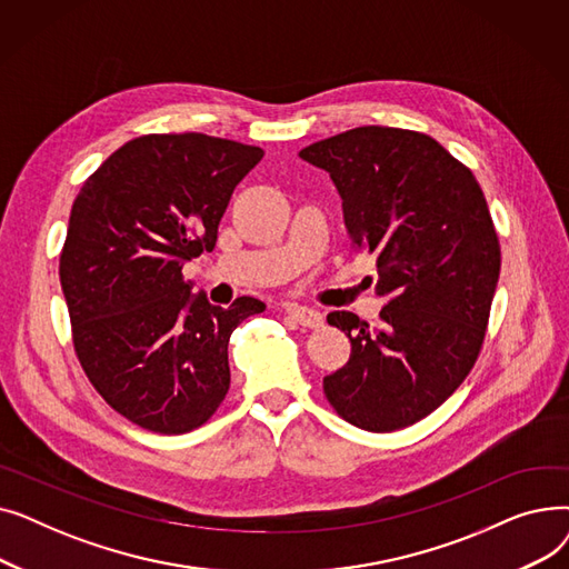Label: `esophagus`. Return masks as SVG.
<instances>
[{
  "label": "esophagus",
  "instance_id": "34e87169",
  "mask_svg": "<svg viewBox=\"0 0 569 569\" xmlns=\"http://www.w3.org/2000/svg\"><path fill=\"white\" fill-rule=\"evenodd\" d=\"M286 313L295 320L300 322L302 327H320L322 325V316L320 311L311 309V307H302V305H288Z\"/></svg>",
  "mask_w": 569,
  "mask_h": 569
}]
</instances>
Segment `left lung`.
<instances>
[{
    "mask_svg": "<svg viewBox=\"0 0 569 569\" xmlns=\"http://www.w3.org/2000/svg\"><path fill=\"white\" fill-rule=\"evenodd\" d=\"M343 200L355 251L376 258L378 327L350 311L327 322L350 360L322 378L352 427L397 431L433 412L480 355L500 274V244L475 174L431 136L357 127L305 147Z\"/></svg>",
    "mask_w": 569,
    "mask_h": 569,
    "instance_id": "8db88e82",
    "label": "left lung"
}]
</instances>
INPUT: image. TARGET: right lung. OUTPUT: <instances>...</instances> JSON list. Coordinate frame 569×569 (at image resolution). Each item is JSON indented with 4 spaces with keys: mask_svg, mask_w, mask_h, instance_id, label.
<instances>
[{
    "mask_svg": "<svg viewBox=\"0 0 569 569\" xmlns=\"http://www.w3.org/2000/svg\"><path fill=\"white\" fill-rule=\"evenodd\" d=\"M262 149L204 133H149L112 152L73 200L59 281L73 348L97 392L133 425L187 433L230 387L228 341L264 305L214 307L182 267L217 244L234 187Z\"/></svg>",
    "mask_w": 569,
    "mask_h": 569,
    "instance_id": "1",
    "label": "right lung"
}]
</instances>
